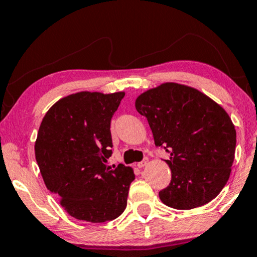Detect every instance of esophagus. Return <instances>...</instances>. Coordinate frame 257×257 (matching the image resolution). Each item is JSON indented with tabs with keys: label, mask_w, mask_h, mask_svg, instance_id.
<instances>
[{
	"label": "esophagus",
	"mask_w": 257,
	"mask_h": 257,
	"mask_svg": "<svg viewBox=\"0 0 257 257\" xmlns=\"http://www.w3.org/2000/svg\"><path fill=\"white\" fill-rule=\"evenodd\" d=\"M147 162H149V161H147V159H144L143 162H140V163H138V167H139V168L146 167V166H147Z\"/></svg>",
	"instance_id": "34e87169"
}]
</instances>
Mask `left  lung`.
<instances>
[{
  "instance_id": "8db88e82",
  "label": "left lung",
  "mask_w": 257,
  "mask_h": 257,
  "mask_svg": "<svg viewBox=\"0 0 257 257\" xmlns=\"http://www.w3.org/2000/svg\"><path fill=\"white\" fill-rule=\"evenodd\" d=\"M145 116L156 146L170 153L166 161L172 181L159 192L164 204L179 210L213 200L229 179L234 161V124L223 107L204 93L167 82L135 100Z\"/></svg>"
}]
</instances>
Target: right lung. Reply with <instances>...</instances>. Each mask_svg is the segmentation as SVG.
<instances>
[{
	"mask_svg": "<svg viewBox=\"0 0 257 257\" xmlns=\"http://www.w3.org/2000/svg\"><path fill=\"white\" fill-rule=\"evenodd\" d=\"M124 91H78L61 98L44 114L35 156L46 187L67 214L88 222L114 220L124 211L131 167L112 170L111 118Z\"/></svg>",
	"mask_w": 257,
	"mask_h": 257,
	"instance_id": "add662e5",
	"label": "right lung"
}]
</instances>
